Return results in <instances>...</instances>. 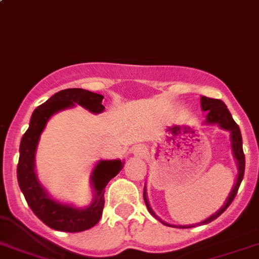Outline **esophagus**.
<instances>
[{
  "mask_svg": "<svg viewBox=\"0 0 259 259\" xmlns=\"http://www.w3.org/2000/svg\"><path fill=\"white\" fill-rule=\"evenodd\" d=\"M133 153L136 154V155H143V153H145V150H143V147L137 146V147H134Z\"/></svg>",
  "mask_w": 259,
  "mask_h": 259,
  "instance_id": "esophagus-1",
  "label": "esophagus"
}]
</instances>
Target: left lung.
<instances>
[{"instance_id":"left-lung-1","label":"left lung","mask_w":259,"mask_h":259,"mask_svg":"<svg viewBox=\"0 0 259 259\" xmlns=\"http://www.w3.org/2000/svg\"><path fill=\"white\" fill-rule=\"evenodd\" d=\"M200 104H201V110L203 112H207V117H205V121L204 123L207 125H217L220 126L221 129L228 130L230 133V146H232V154H233L234 159L237 162V170H238V174H237V179L236 184L233 186L232 191H230L229 196L227 197L225 203H224L223 207L220 209L214 212L213 214L208 219H205L204 221L199 224H195V225H205V224L213 221L214 219L220 216L223 212H225L228 207H229L232 201L234 200L237 195V191H238V187H240L241 182L244 179V172H245V155H244V150H242V137H241L240 127L234 122L233 117L230 114V112L228 110L227 105L221 101V100L217 99H209V97L201 96L200 99ZM143 200H145V204H146L147 209L156 220H159L160 223L167 225V227H177V228H192L195 225H171V224H167L166 221H162L159 217L156 216L155 212L153 210V208L150 207L149 200H147V193H146V187L143 190Z\"/></svg>"}]
</instances>
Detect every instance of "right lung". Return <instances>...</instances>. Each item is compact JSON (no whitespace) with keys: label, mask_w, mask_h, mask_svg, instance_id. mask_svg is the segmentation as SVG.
Masks as SVG:
<instances>
[{"label":"right lung","mask_w":259,"mask_h":259,"mask_svg":"<svg viewBox=\"0 0 259 259\" xmlns=\"http://www.w3.org/2000/svg\"><path fill=\"white\" fill-rule=\"evenodd\" d=\"M103 95L93 93L81 88H69L55 93L45 104L32 112L29 129L26 130L19 146V160L17 167L19 188L25 195L29 207L39 220L55 230L62 232H82L95 227L103 214L104 192L106 184L122 170V160H100L91 175V184L95 191L92 203L85 208H77L52 199L40 184L35 172V151L40 134L55 113L77 105L91 113H103Z\"/></svg>","instance_id":"1"}]
</instances>
